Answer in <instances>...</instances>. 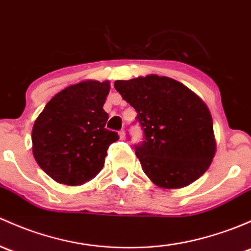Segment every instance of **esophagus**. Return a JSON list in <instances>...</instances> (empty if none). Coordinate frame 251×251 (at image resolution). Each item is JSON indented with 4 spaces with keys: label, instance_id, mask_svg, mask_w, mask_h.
I'll return each mask as SVG.
<instances>
[{
    "label": "esophagus",
    "instance_id": "esophagus-1",
    "mask_svg": "<svg viewBox=\"0 0 251 251\" xmlns=\"http://www.w3.org/2000/svg\"><path fill=\"white\" fill-rule=\"evenodd\" d=\"M119 136H120V138H125V131L121 130L120 132H119Z\"/></svg>",
    "mask_w": 251,
    "mask_h": 251
}]
</instances>
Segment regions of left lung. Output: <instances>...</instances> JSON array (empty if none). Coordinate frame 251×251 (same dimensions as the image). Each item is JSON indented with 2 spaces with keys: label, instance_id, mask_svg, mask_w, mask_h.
Masks as SVG:
<instances>
[{
  "label": "left lung",
  "instance_id": "left-lung-1",
  "mask_svg": "<svg viewBox=\"0 0 251 251\" xmlns=\"http://www.w3.org/2000/svg\"><path fill=\"white\" fill-rule=\"evenodd\" d=\"M114 88L136 109L143 141L134 150L152 183L184 188L209 168L216 149L213 119L197 95L156 75L117 80Z\"/></svg>",
  "mask_w": 251,
  "mask_h": 251
}]
</instances>
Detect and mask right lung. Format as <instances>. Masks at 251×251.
<instances>
[{
	"label": "right lung",
	"instance_id": "1",
	"mask_svg": "<svg viewBox=\"0 0 251 251\" xmlns=\"http://www.w3.org/2000/svg\"><path fill=\"white\" fill-rule=\"evenodd\" d=\"M109 81L85 80L55 95L32 128L33 156L49 176L66 185H81L103 168L107 149L119 139L105 128L103 104Z\"/></svg>",
	"mask_w": 251,
	"mask_h": 251
}]
</instances>
